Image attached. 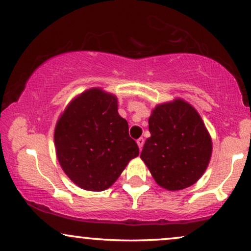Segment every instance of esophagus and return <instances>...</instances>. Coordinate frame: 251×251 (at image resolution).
<instances>
[{
  "label": "esophagus",
  "instance_id": "esophagus-1",
  "mask_svg": "<svg viewBox=\"0 0 251 251\" xmlns=\"http://www.w3.org/2000/svg\"><path fill=\"white\" fill-rule=\"evenodd\" d=\"M136 144H138V146H139V149H140V151H141V148L144 147V144H145V139H144V138H139L138 140H136Z\"/></svg>",
  "mask_w": 251,
  "mask_h": 251
}]
</instances>
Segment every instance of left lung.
Instances as JSON below:
<instances>
[{
  "mask_svg": "<svg viewBox=\"0 0 251 251\" xmlns=\"http://www.w3.org/2000/svg\"><path fill=\"white\" fill-rule=\"evenodd\" d=\"M148 124L151 136L140 157L155 182L169 191L195 184L212 154L211 136L197 110L177 98L155 107Z\"/></svg>",
  "mask_w": 251,
  "mask_h": 251,
  "instance_id": "1",
  "label": "left lung"
}]
</instances>
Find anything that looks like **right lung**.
Instances as JSON below:
<instances>
[{
  "label": "right lung",
  "mask_w": 251,
  "mask_h": 251,
  "mask_svg": "<svg viewBox=\"0 0 251 251\" xmlns=\"http://www.w3.org/2000/svg\"><path fill=\"white\" fill-rule=\"evenodd\" d=\"M117 103L115 95L89 89L68 104L56 123L54 145L60 166L88 191L110 188L139 155Z\"/></svg>",
  "instance_id": "right-lung-1"
}]
</instances>
